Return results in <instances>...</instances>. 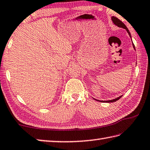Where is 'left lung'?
Listing matches in <instances>:
<instances>
[{
    "instance_id": "obj_1",
    "label": "left lung",
    "mask_w": 150,
    "mask_h": 150,
    "mask_svg": "<svg viewBox=\"0 0 150 150\" xmlns=\"http://www.w3.org/2000/svg\"><path fill=\"white\" fill-rule=\"evenodd\" d=\"M111 20H112L113 23L114 24H115V25L118 26L119 28H123V29H126L127 33H129V35L130 37L131 38V35H130V33L129 32V29H128V28H127V26L125 25V24H124L123 23H122L120 20H119V19H118L117 18L114 17V16H112V17H111ZM132 46H133V48H134V49L135 50V47H134V44H133V43H132ZM121 97H122V96H119V97H118V98H115V99H113V100H107V101H102V100H96L95 98H94V99L97 100V101H99V102H108V103H110V102H113L117 101V100L120 99Z\"/></svg>"
}]
</instances>
